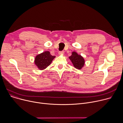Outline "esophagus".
<instances>
[{
    "mask_svg": "<svg viewBox=\"0 0 123 123\" xmlns=\"http://www.w3.org/2000/svg\"><path fill=\"white\" fill-rule=\"evenodd\" d=\"M58 54L59 55H63L64 54V51H59Z\"/></svg>",
    "mask_w": 123,
    "mask_h": 123,
    "instance_id": "1",
    "label": "esophagus"
}]
</instances>
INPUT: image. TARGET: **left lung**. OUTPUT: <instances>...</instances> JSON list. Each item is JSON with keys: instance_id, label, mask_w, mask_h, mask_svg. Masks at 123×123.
<instances>
[{"instance_id": "obj_1", "label": "left lung", "mask_w": 123, "mask_h": 123, "mask_svg": "<svg viewBox=\"0 0 123 123\" xmlns=\"http://www.w3.org/2000/svg\"><path fill=\"white\" fill-rule=\"evenodd\" d=\"M69 59L71 60L74 67L78 69H81L84 66L85 64V60L83 57L77 54V52L74 51L72 55L69 57Z\"/></svg>"}]
</instances>
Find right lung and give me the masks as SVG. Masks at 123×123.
Segmentation results:
<instances>
[{"label": "right lung", "mask_w": 123, "mask_h": 123, "mask_svg": "<svg viewBox=\"0 0 123 123\" xmlns=\"http://www.w3.org/2000/svg\"><path fill=\"white\" fill-rule=\"evenodd\" d=\"M55 57L51 55L49 51H46L36 57L34 63L39 69L42 70L48 67Z\"/></svg>", "instance_id": "1"}]
</instances>
